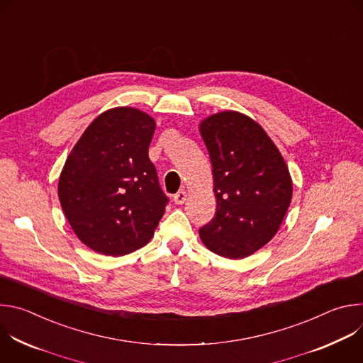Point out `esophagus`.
Masks as SVG:
<instances>
[{
	"instance_id": "obj_1",
	"label": "esophagus",
	"mask_w": 363,
	"mask_h": 363,
	"mask_svg": "<svg viewBox=\"0 0 363 363\" xmlns=\"http://www.w3.org/2000/svg\"><path fill=\"white\" fill-rule=\"evenodd\" d=\"M185 201H186V192H185V191H179V192H177V194L174 195V202H175V203L181 205V203H184Z\"/></svg>"
}]
</instances>
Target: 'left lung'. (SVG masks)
Wrapping results in <instances>:
<instances>
[{"mask_svg":"<svg viewBox=\"0 0 363 363\" xmlns=\"http://www.w3.org/2000/svg\"><path fill=\"white\" fill-rule=\"evenodd\" d=\"M210 153L216 217L202 228L205 247L227 258H244L264 247L289 210L293 182L280 150L250 116L225 111L199 123Z\"/></svg>","mask_w":363,"mask_h":363,"instance_id":"8db88e82","label":"left lung"}]
</instances>
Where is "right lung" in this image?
<instances>
[{
    "instance_id": "1",
    "label": "right lung",
    "mask_w": 363,
    "mask_h": 363,
    "mask_svg": "<svg viewBox=\"0 0 363 363\" xmlns=\"http://www.w3.org/2000/svg\"><path fill=\"white\" fill-rule=\"evenodd\" d=\"M157 128L135 108H113L83 132L59 178V199L77 238L125 255L153 237L168 203L147 149Z\"/></svg>"
}]
</instances>
